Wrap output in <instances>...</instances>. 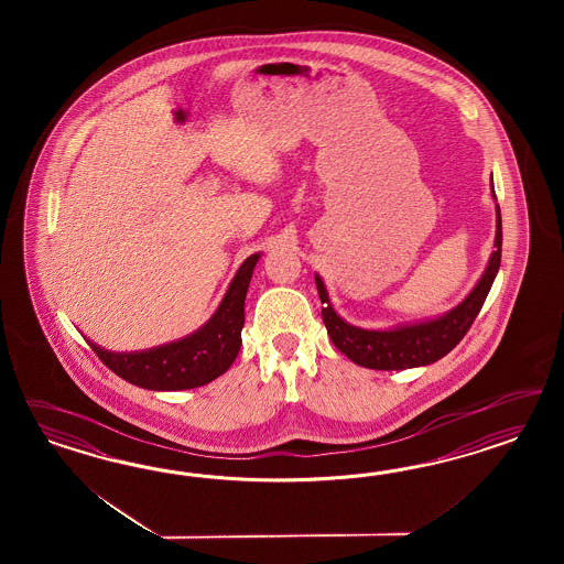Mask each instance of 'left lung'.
Segmentation results:
<instances>
[{"mask_svg": "<svg viewBox=\"0 0 564 564\" xmlns=\"http://www.w3.org/2000/svg\"><path fill=\"white\" fill-rule=\"evenodd\" d=\"M490 192L496 200L495 182L490 180ZM502 248V221L500 208L496 205L495 252L490 254L488 267L481 273L476 288L457 306L451 307L441 316L397 325L393 328H361L349 325L337 314L328 297L323 276L314 274L318 297L323 302V321L326 333L335 347L354 364L370 370H405L430 366L444 358L457 343L462 341L471 323L484 306L488 291L495 283L500 267Z\"/></svg>", "mask_w": 564, "mask_h": 564, "instance_id": "obj_1", "label": "left lung"}]
</instances>
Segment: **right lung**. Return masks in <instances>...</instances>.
I'll use <instances>...</instances> for the list:
<instances>
[{
  "mask_svg": "<svg viewBox=\"0 0 564 564\" xmlns=\"http://www.w3.org/2000/svg\"><path fill=\"white\" fill-rule=\"evenodd\" d=\"M260 252L241 262L215 314L198 330L177 341L142 351H109L86 339L102 364L116 375L149 391H186L205 387L225 375L241 347L243 302Z\"/></svg>",
  "mask_w": 564,
  "mask_h": 564,
  "instance_id": "add662e5",
  "label": "right lung"
}]
</instances>
